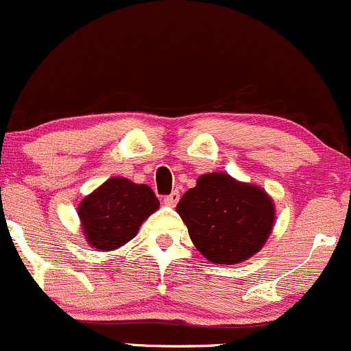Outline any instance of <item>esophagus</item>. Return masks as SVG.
<instances>
[{
  "mask_svg": "<svg viewBox=\"0 0 351 351\" xmlns=\"http://www.w3.org/2000/svg\"><path fill=\"white\" fill-rule=\"evenodd\" d=\"M179 193H177V191H174V193H171L169 194V196H165L164 197V202L167 206H176L177 204V201H179Z\"/></svg>",
  "mask_w": 351,
  "mask_h": 351,
  "instance_id": "34e87169",
  "label": "esophagus"
}]
</instances>
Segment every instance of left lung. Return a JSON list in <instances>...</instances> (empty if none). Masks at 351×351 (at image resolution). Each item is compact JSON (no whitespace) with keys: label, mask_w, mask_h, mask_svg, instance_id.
<instances>
[{"label":"left lung","mask_w":351,"mask_h":351,"mask_svg":"<svg viewBox=\"0 0 351 351\" xmlns=\"http://www.w3.org/2000/svg\"><path fill=\"white\" fill-rule=\"evenodd\" d=\"M194 247L209 262L231 265L265 245L276 209L269 194L223 172L204 174L177 202Z\"/></svg>","instance_id":"left-lung-1"}]
</instances>
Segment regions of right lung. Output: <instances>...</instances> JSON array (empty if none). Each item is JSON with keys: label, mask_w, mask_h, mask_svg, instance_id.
<instances>
[{"label": "right lung", "mask_w": 351, "mask_h": 351, "mask_svg": "<svg viewBox=\"0 0 351 351\" xmlns=\"http://www.w3.org/2000/svg\"><path fill=\"white\" fill-rule=\"evenodd\" d=\"M160 202L145 184L111 177L77 208L86 241L99 252L117 250L136 237L142 223Z\"/></svg>", "instance_id": "1"}]
</instances>
